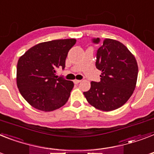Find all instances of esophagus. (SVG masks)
Instances as JSON below:
<instances>
[{
	"label": "esophagus",
	"instance_id": "esophagus-1",
	"mask_svg": "<svg viewBox=\"0 0 154 154\" xmlns=\"http://www.w3.org/2000/svg\"><path fill=\"white\" fill-rule=\"evenodd\" d=\"M81 81V80H74V81H73V82H74V84H79Z\"/></svg>",
	"mask_w": 154,
	"mask_h": 154
}]
</instances>
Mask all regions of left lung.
Listing matches in <instances>:
<instances>
[{
  "mask_svg": "<svg viewBox=\"0 0 154 154\" xmlns=\"http://www.w3.org/2000/svg\"><path fill=\"white\" fill-rule=\"evenodd\" d=\"M100 43L99 38H93ZM96 67L101 71L100 81L91 82L84 95L97 109L110 112L122 107L133 94L138 67L134 56L119 41L106 38L97 51Z\"/></svg>",
  "mask_w": 154,
  "mask_h": 154,
  "instance_id": "8db88e82",
  "label": "left lung"
}]
</instances>
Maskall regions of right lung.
I'll return each instance as SVG.
<instances>
[{"instance_id":"1","label":"right lung","mask_w":154,"mask_h":154,"mask_svg":"<svg viewBox=\"0 0 154 154\" xmlns=\"http://www.w3.org/2000/svg\"><path fill=\"white\" fill-rule=\"evenodd\" d=\"M75 38L57 39L38 43L18 60L16 83L19 91L30 105L51 112L67 102L73 82L56 76L58 68L65 69L69 51Z\"/></svg>"}]
</instances>
